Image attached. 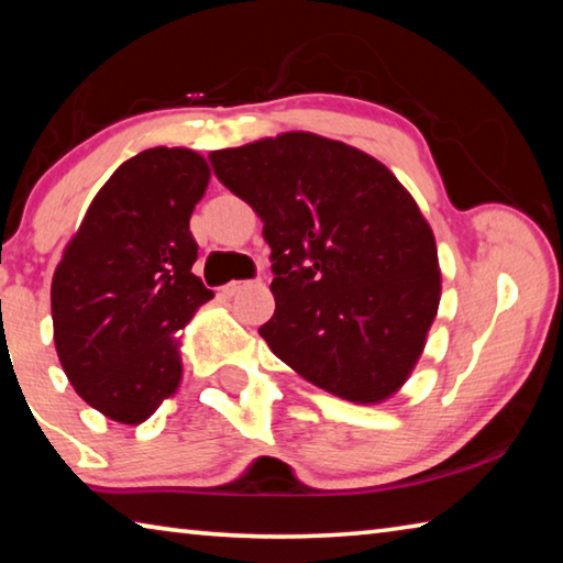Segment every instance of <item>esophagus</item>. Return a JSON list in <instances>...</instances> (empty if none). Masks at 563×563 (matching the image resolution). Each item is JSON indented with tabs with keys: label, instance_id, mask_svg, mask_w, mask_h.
Segmentation results:
<instances>
[{
	"label": "esophagus",
	"instance_id": "34e87169",
	"mask_svg": "<svg viewBox=\"0 0 563 563\" xmlns=\"http://www.w3.org/2000/svg\"><path fill=\"white\" fill-rule=\"evenodd\" d=\"M251 285H255L253 280H233V283H228L225 288L221 290V295L223 298H233V295H238L241 290H245V288H251Z\"/></svg>",
	"mask_w": 563,
	"mask_h": 563
}]
</instances>
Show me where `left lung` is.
Listing matches in <instances>:
<instances>
[{"label": "left lung", "instance_id": "obj_1", "mask_svg": "<svg viewBox=\"0 0 563 563\" xmlns=\"http://www.w3.org/2000/svg\"><path fill=\"white\" fill-rule=\"evenodd\" d=\"M208 158L261 216L271 245L275 312L261 338L330 395L362 405L393 397L442 295L434 233L409 190L365 151L308 131Z\"/></svg>", "mask_w": 563, "mask_h": 563}]
</instances>
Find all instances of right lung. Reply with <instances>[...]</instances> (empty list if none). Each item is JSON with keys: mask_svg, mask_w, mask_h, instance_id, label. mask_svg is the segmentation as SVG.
<instances>
[{"mask_svg": "<svg viewBox=\"0 0 563 563\" xmlns=\"http://www.w3.org/2000/svg\"><path fill=\"white\" fill-rule=\"evenodd\" d=\"M211 168L190 148H146L93 196L52 280L54 345L76 395L141 424L178 389L180 340L213 298L190 268V213Z\"/></svg>", "mask_w": 563, "mask_h": 563, "instance_id": "add662e5", "label": "right lung"}]
</instances>
